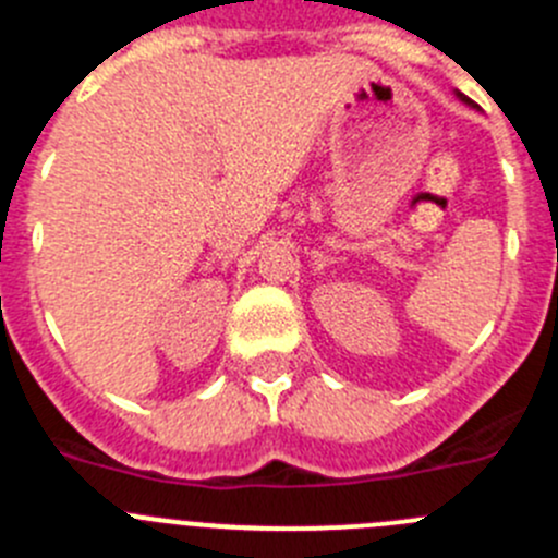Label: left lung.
Listing matches in <instances>:
<instances>
[{
  "label": "left lung",
  "instance_id": "1",
  "mask_svg": "<svg viewBox=\"0 0 558 558\" xmlns=\"http://www.w3.org/2000/svg\"><path fill=\"white\" fill-rule=\"evenodd\" d=\"M462 99H464V96H462Z\"/></svg>",
  "mask_w": 558,
  "mask_h": 558
}]
</instances>
